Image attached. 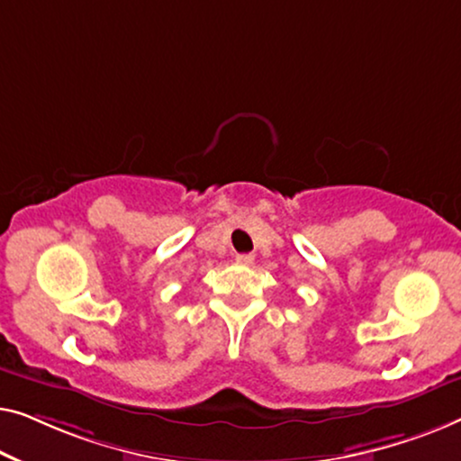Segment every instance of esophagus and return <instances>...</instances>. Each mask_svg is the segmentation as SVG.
Segmentation results:
<instances>
[{
	"label": "esophagus",
	"instance_id": "34e87169",
	"mask_svg": "<svg viewBox=\"0 0 461 461\" xmlns=\"http://www.w3.org/2000/svg\"><path fill=\"white\" fill-rule=\"evenodd\" d=\"M255 261V255H236V263L240 265H250Z\"/></svg>",
	"mask_w": 461,
	"mask_h": 461
}]
</instances>
